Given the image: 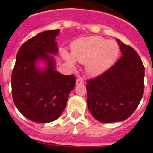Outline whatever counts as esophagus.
<instances>
[{
	"mask_svg": "<svg viewBox=\"0 0 153 153\" xmlns=\"http://www.w3.org/2000/svg\"><path fill=\"white\" fill-rule=\"evenodd\" d=\"M84 83V80L82 77H79L78 79H76V85H81V84Z\"/></svg>",
	"mask_w": 153,
	"mask_h": 153,
	"instance_id": "34e87169",
	"label": "esophagus"
}]
</instances>
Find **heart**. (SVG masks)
I'll use <instances>...</instances> for the list:
<instances>
[{
	"label": "heart",
	"instance_id": "b5f03b06",
	"mask_svg": "<svg viewBox=\"0 0 153 153\" xmlns=\"http://www.w3.org/2000/svg\"><path fill=\"white\" fill-rule=\"evenodd\" d=\"M71 55L62 52V55L70 64L74 59L86 63L89 74H101L114 64L119 55V45L114 40L107 39L97 36L83 37L77 39L71 47Z\"/></svg>",
	"mask_w": 153,
	"mask_h": 153
}]
</instances>
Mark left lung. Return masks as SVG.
Segmentation results:
<instances>
[{"instance_id":"obj_1","label":"left lung","mask_w":153,"mask_h":153,"mask_svg":"<svg viewBox=\"0 0 153 153\" xmlns=\"http://www.w3.org/2000/svg\"><path fill=\"white\" fill-rule=\"evenodd\" d=\"M121 56L102 74L86 82L87 106L101 122H117L133 114L143 97L145 67L137 52L117 39Z\"/></svg>"}]
</instances>
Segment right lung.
<instances>
[{
	"mask_svg": "<svg viewBox=\"0 0 153 153\" xmlns=\"http://www.w3.org/2000/svg\"><path fill=\"white\" fill-rule=\"evenodd\" d=\"M59 29L40 32L21 45L12 73L13 102L23 116L38 123L55 121L64 110L70 92L75 85L74 75L55 71L53 56L58 52L55 37ZM42 59L48 66L36 67Z\"/></svg>",
	"mask_w": 153,
	"mask_h": 153,
	"instance_id": "1",
	"label": "right lung"
}]
</instances>
